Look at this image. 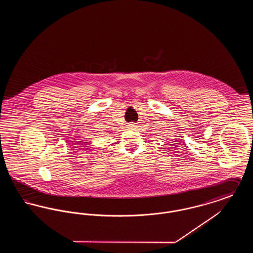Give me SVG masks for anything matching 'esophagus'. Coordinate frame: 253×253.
Returning <instances> with one entry per match:
<instances>
[{"instance_id": "34e87169", "label": "esophagus", "mask_w": 253, "mask_h": 253, "mask_svg": "<svg viewBox=\"0 0 253 253\" xmlns=\"http://www.w3.org/2000/svg\"><path fill=\"white\" fill-rule=\"evenodd\" d=\"M137 126H136V124L135 123H133V122H131V123H129L128 124V128L129 129H132V130H133V129H135Z\"/></svg>"}]
</instances>
